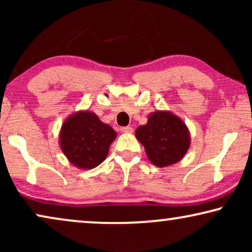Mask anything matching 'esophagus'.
<instances>
[{"label": "esophagus", "mask_w": 252, "mask_h": 252, "mask_svg": "<svg viewBox=\"0 0 252 252\" xmlns=\"http://www.w3.org/2000/svg\"><path fill=\"white\" fill-rule=\"evenodd\" d=\"M120 130H122L123 133H133V128L130 126L122 127V128H120Z\"/></svg>", "instance_id": "esophagus-1"}]
</instances>
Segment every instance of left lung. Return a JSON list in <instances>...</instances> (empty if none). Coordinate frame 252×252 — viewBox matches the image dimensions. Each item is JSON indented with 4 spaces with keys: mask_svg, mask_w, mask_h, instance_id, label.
Instances as JSON below:
<instances>
[{
    "mask_svg": "<svg viewBox=\"0 0 252 252\" xmlns=\"http://www.w3.org/2000/svg\"><path fill=\"white\" fill-rule=\"evenodd\" d=\"M147 157L158 167L180 161L190 147V133L180 117L166 110L150 113L146 125L135 130Z\"/></svg>",
    "mask_w": 252,
    "mask_h": 252,
    "instance_id": "1",
    "label": "left lung"
}]
</instances>
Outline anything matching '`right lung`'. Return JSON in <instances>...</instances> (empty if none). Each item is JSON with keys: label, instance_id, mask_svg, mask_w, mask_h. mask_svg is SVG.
<instances>
[{"label": "right lung", "instance_id": "right-lung-1", "mask_svg": "<svg viewBox=\"0 0 252 252\" xmlns=\"http://www.w3.org/2000/svg\"><path fill=\"white\" fill-rule=\"evenodd\" d=\"M117 132L92 111H77L64 120L60 132V147L75 167L92 170L109 154Z\"/></svg>", "mask_w": 252, "mask_h": 252}]
</instances>
